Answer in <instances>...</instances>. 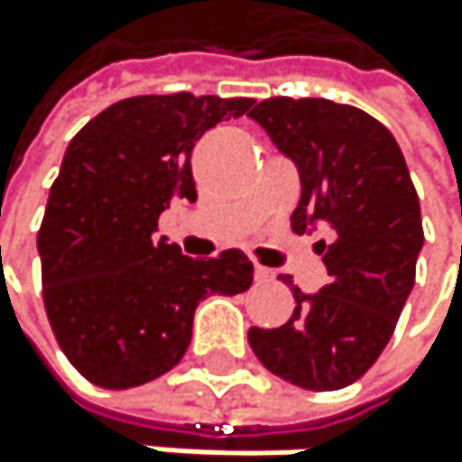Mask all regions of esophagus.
I'll use <instances>...</instances> for the list:
<instances>
[{
  "instance_id": "1",
  "label": "esophagus",
  "mask_w": 462,
  "mask_h": 462,
  "mask_svg": "<svg viewBox=\"0 0 462 462\" xmlns=\"http://www.w3.org/2000/svg\"><path fill=\"white\" fill-rule=\"evenodd\" d=\"M254 277L260 280V282H269V280H274V269H265V265H254Z\"/></svg>"
}]
</instances>
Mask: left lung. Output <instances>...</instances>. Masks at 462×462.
I'll list each match as a JSON object with an SVG mask.
<instances>
[{"instance_id":"left-lung-1","label":"left lung","mask_w":462,"mask_h":462,"mask_svg":"<svg viewBox=\"0 0 462 462\" xmlns=\"http://www.w3.org/2000/svg\"><path fill=\"white\" fill-rule=\"evenodd\" d=\"M249 118L299 169L293 229L332 226V241H319L329 282L308 296L280 274L296 308L277 329L252 327L249 344L299 388H346L377 363L413 291L424 244L419 193L391 130L360 107L272 97Z\"/></svg>"}]
</instances>
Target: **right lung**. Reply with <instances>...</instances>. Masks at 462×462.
Masks as SVG:
<instances>
[{
  "label": "right lung",
  "instance_id": "1",
  "mask_svg": "<svg viewBox=\"0 0 462 462\" xmlns=\"http://www.w3.org/2000/svg\"><path fill=\"white\" fill-rule=\"evenodd\" d=\"M254 99L143 94L110 105L71 138L38 229L43 308L79 374L124 391L171 371L210 293H244L241 249L185 257L154 238L157 218L197 199L190 152L218 121Z\"/></svg>",
  "mask_w": 462,
  "mask_h": 462
}]
</instances>
